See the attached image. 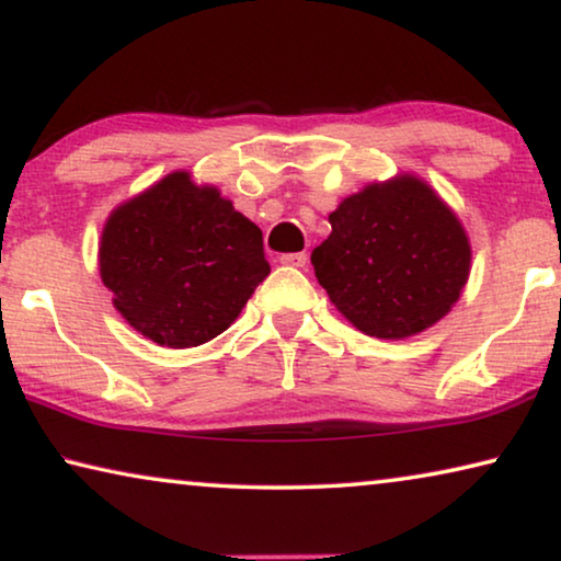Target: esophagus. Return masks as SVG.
I'll list each match as a JSON object with an SVG mask.
<instances>
[{
    "label": "esophagus",
    "mask_w": 561,
    "mask_h": 561,
    "mask_svg": "<svg viewBox=\"0 0 561 561\" xmlns=\"http://www.w3.org/2000/svg\"><path fill=\"white\" fill-rule=\"evenodd\" d=\"M306 260H309V257H306V252H288V255L280 257V263L288 265V267H304Z\"/></svg>",
    "instance_id": "esophagus-1"
}]
</instances>
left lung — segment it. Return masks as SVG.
Returning a JSON list of instances; mask_svg holds the SVG:
<instances>
[{"mask_svg": "<svg viewBox=\"0 0 561 561\" xmlns=\"http://www.w3.org/2000/svg\"><path fill=\"white\" fill-rule=\"evenodd\" d=\"M311 252L336 311L359 332L405 340L447 317L470 278V237L424 179L367 183L329 214Z\"/></svg>", "mask_w": 561, "mask_h": 561, "instance_id": "1", "label": "left lung"}]
</instances>
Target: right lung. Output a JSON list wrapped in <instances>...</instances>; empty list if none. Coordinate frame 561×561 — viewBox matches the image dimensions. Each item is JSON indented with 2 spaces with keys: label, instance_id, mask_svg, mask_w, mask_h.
<instances>
[{
  "label": "right lung",
  "instance_id": "1",
  "mask_svg": "<svg viewBox=\"0 0 561 561\" xmlns=\"http://www.w3.org/2000/svg\"><path fill=\"white\" fill-rule=\"evenodd\" d=\"M263 232L217 186L173 171L104 221L99 275L114 309L160 347L214 340L267 278Z\"/></svg>",
  "mask_w": 561,
  "mask_h": 561
}]
</instances>
